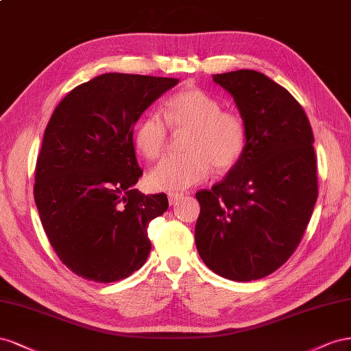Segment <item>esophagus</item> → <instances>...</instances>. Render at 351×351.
<instances>
[{"label":"esophagus","instance_id":"obj_1","mask_svg":"<svg viewBox=\"0 0 351 351\" xmlns=\"http://www.w3.org/2000/svg\"><path fill=\"white\" fill-rule=\"evenodd\" d=\"M167 197H169V203L170 204H175L176 202H179V199L184 197V194L182 193H169Z\"/></svg>","mask_w":351,"mask_h":351}]
</instances>
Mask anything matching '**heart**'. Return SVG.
<instances>
[{"label": "heart", "instance_id": "obj_1", "mask_svg": "<svg viewBox=\"0 0 351 351\" xmlns=\"http://www.w3.org/2000/svg\"><path fill=\"white\" fill-rule=\"evenodd\" d=\"M169 128L188 129L184 143L186 153L162 160L148 173V185L158 191H179L203 182L213 166L217 172H228L241 162L248 145L243 116L234 110H222L216 97L197 86L170 95L163 116L148 113L139 120L134 132L136 152L152 162L162 157Z\"/></svg>", "mask_w": 351, "mask_h": 351}]
</instances>
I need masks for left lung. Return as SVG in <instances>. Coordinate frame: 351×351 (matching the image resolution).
Listing matches in <instances>:
<instances>
[{"label": "left lung", "instance_id": "left-lung-1", "mask_svg": "<svg viewBox=\"0 0 351 351\" xmlns=\"http://www.w3.org/2000/svg\"><path fill=\"white\" fill-rule=\"evenodd\" d=\"M248 129L245 154L195 194V245L208 269L231 281L265 278L293 256L317 199L313 132L303 107L256 70L213 75Z\"/></svg>", "mask_w": 351, "mask_h": 351}]
</instances>
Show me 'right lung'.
<instances>
[{"label":"right lung","mask_w":351,"mask_h":351,"mask_svg":"<svg viewBox=\"0 0 351 351\" xmlns=\"http://www.w3.org/2000/svg\"><path fill=\"white\" fill-rule=\"evenodd\" d=\"M175 77L104 73L72 89L45 128L34 197L58 258L88 281L116 282L141 267L152 250L148 223L166 194L145 195L134 126Z\"/></svg>","instance_id":"right-lung-1"}]
</instances>
